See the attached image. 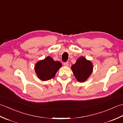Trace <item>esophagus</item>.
Instances as JSON below:
<instances>
[{
  "instance_id": "obj_1",
  "label": "esophagus",
  "mask_w": 123,
  "mask_h": 123,
  "mask_svg": "<svg viewBox=\"0 0 123 123\" xmlns=\"http://www.w3.org/2000/svg\"><path fill=\"white\" fill-rule=\"evenodd\" d=\"M63 64L64 65V66H66V67H68V66H69V62H64V63H63Z\"/></svg>"
}]
</instances>
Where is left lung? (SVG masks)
<instances>
[{
	"mask_svg": "<svg viewBox=\"0 0 123 123\" xmlns=\"http://www.w3.org/2000/svg\"><path fill=\"white\" fill-rule=\"evenodd\" d=\"M74 75L78 81L85 82L89 77L92 72L93 66L90 61L81 56L77 60V62L71 67Z\"/></svg>",
	"mask_w": 123,
	"mask_h": 123,
	"instance_id": "obj_1",
	"label": "left lung"
}]
</instances>
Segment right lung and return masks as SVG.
<instances>
[{
  "label": "right lung",
  "mask_w": 123,
  "mask_h": 123,
  "mask_svg": "<svg viewBox=\"0 0 123 123\" xmlns=\"http://www.w3.org/2000/svg\"><path fill=\"white\" fill-rule=\"evenodd\" d=\"M61 67V62L54 61L49 56L36 63L35 70L39 79L42 81H47L54 78Z\"/></svg>",
  "instance_id": "obj_1"
}]
</instances>
